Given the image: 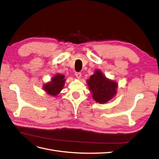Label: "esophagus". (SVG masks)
<instances>
[{"label":"esophagus","instance_id":"obj_1","mask_svg":"<svg viewBox=\"0 0 159 159\" xmlns=\"http://www.w3.org/2000/svg\"><path fill=\"white\" fill-rule=\"evenodd\" d=\"M75 77H76L77 78H78V79H80V78H81V73H80V72H75Z\"/></svg>","mask_w":159,"mask_h":159}]
</instances>
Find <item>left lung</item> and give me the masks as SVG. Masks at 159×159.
I'll use <instances>...</instances> for the list:
<instances>
[{
    "mask_svg": "<svg viewBox=\"0 0 159 159\" xmlns=\"http://www.w3.org/2000/svg\"><path fill=\"white\" fill-rule=\"evenodd\" d=\"M86 81L92 98L97 103H106L117 94L118 84L106 78L100 70H96Z\"/></svg>",
    "mask_w": 159,
    "mask_h": 159,
    "instance_id": "1",
    "label": "left lung"
}]
</instances>
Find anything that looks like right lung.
<instances>
[{
	"label": "right lung",
	"instance_id": "obj_1",
	"mask_svg": "<svg viewBox=\"0 0 159 159\" xmlns=\"http://www.w3.org/2000/svg\"><path fill=\"white\" fill-rule=\"evenodd\" d=\"M65 81L66 79L64 75L56 74L54 76L52 77L51 81L44 84L43 89L48 95L56 97L63 89Z\"/></svg>",
	"mask_w": 159,
	"mask_h": 159
}]
</instances>
